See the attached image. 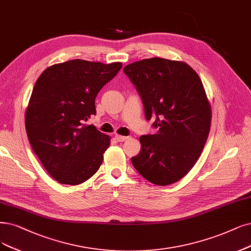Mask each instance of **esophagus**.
I'll return each mask as SVG.
<instances>
[{
  "mask_svg": "<svg viewBox=\"0 0 251 251\" xmlns=\"http://www.w3.org/2000/svg\"><path fill=\"white\" fill-rule=\"evenodd\" d=\"M127 136H122V135H115V140L117 141V142H124V141H126L127 140Z\"/></svg>",
  "mask_w": 251,
  "mask_h": 251,
  "instance_id": "obj_1",
  "label": "esophagus"
}]
</instances>
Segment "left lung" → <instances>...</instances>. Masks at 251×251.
<instances>
[{"label":"left lung","mask_w":251,"mask_h":251,"mask_svg":"<svg viewBox=\"0 0 251 251\" xmlns=\"http://www.w3.org/2000/svg\"><path fill=\"white\" fill-rule=\"evenodd\" d=\"M123 71L157 130L140 137L133 166L156 185L181 180L199 159L210 131L211 107L200 76L187 64L161 58L134 62Z\"/></svg>","instance_id":"1"}]
</instances>
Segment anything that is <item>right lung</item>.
Instances as JSON below:
<instances>
[{
    "instance_id": "1",
    "label": "right lung",
    "mask_w": 251,
    "mask_h": 251,
    "mask_svg": "<svg viewBox=\"0 0 251 251\" xmlns=\"http://www.w3.org/2000/svg\"><path fill=\"white\" fill-rule=\"evenodd\" d=\"M122 68L71 60L45 69L37 79L25 110V130L32 149L51 177L77 185L90 179L103 161L109 136L94 125L95 98Z\"/></svg>"
}]
</instances>
